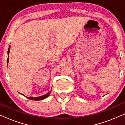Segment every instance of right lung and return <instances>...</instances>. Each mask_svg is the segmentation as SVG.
I'll list each match as a JSON object with an SVG mask.
<instances>
[{
    "mask_svg": "<svg viewBox=\"0 0 125 125\" xmlns=\"http://www.w3.org/2000/svg\"><path fill=\"white\" fill-rule=\"evenodd\" d=\"M10 45L9 46V48H8V58H7V66H8V62H9V52H10ZM21 94V93H20ZM50 94H51V91H50L49 92H48L47 94L44 95H42V96H38V97H33V96H26L24 95L23 94H21L22 95L25 96L26 98H27L28 99H31V100H43L44 99L46 98L48 96H49Z\"/></svg>",
    "mask_w": 125,
    "mask_h": 125,
    "instance_id": "right-lung-1",
    "label": "right lung"
}]
</instances>
